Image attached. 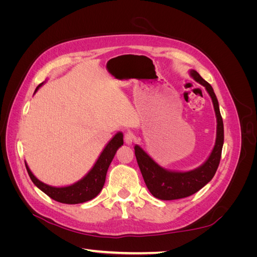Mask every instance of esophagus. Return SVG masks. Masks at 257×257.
I'll list each match as a JSON object with an SVG mask.
<instances>
[{"mask_svg":"<svg viewBox=\"0 0 257 257\" xmlns=\"http://www.w3.org/2000/svg\"><path fill=\"white\" fill-rule=\"evenodd\" d=\"M124 142H125L126 145H132L134 142V135L130 133V132H126V133L124 134Z\"/></svg>","mask_w":257,"mask_h":257,"instance_id":"1","label":"esophagus"}]
</instances>
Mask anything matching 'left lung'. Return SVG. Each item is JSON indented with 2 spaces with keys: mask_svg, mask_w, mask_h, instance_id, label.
I'll use <instances>...</instances> for the list:
<instances>
[{
  "mask_svg": "<svg viewBox=\"0 0 257 257\" xmlns=\"http://www.w3.org/2000/svg\"><path fill=\"white\" fill-rule=\"evenodd\" d=\"M191 76L194 80L203 84L211 96L217 121L216 141L211 154L204 164L186 173L169 172L159 166L141 147L135 146L136 160L147 188L154 197L162 200H173L193 195L211 180L220 164L224 143V126L219 103L211 85L201 78L196 71H191Z\"/></svg>",
  "mask_w": 257,
  "mask_h": 257,
  "instance_id": "left-lung-1",
  "label": "left lung"
}]
</instances>
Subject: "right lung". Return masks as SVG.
Listing matches in <instances>:
<instances>
[{"mask_svg":"<svg viewBox=\"0 0 257 257\" xmlns=\"http://www.w3.org/2000/svg\"><path fill=\"white\" fill-rule=\"evenodd\" d=\"M42 84L43 83L38 84L35 92ZM122 145L123 134L121 132H119V133H116L114 137L105 147V149L100 153L98 160L96 161L93 168L88 173V175L82 178L80 181L69 186H64V188H54V186H50L43 183L31 173L27 163L26 167L31 180L33 181V183L38 189L42 190L45 194H47V195L53 200L68 205L81 204L84 203V201H88L96 197L98 195V193L102 191L106 180L108 167H109L116 150H118Z\"/></svg>","mask_w":257,"mask_h":257,"instance_id":"obj_1","label":"right lung"}]
</instances>
